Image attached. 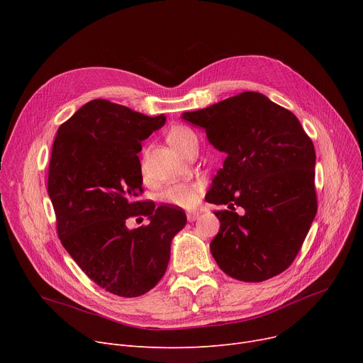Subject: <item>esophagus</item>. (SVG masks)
<instances>
[{"label":"esophagus","instance_id":"1","mask_svg":"<svg viewBox=\"0 0 363 363\" xmlns=\"http://www.w3.org/2000/svg\"><path fill=\"white\" fill-rule=\"evenodd\" d=\"M197 218H199V212H188V213H186V219H188L189 222L196 220Z\"/></svg>","mask_w":363,"mask_h":363}]
</instances>
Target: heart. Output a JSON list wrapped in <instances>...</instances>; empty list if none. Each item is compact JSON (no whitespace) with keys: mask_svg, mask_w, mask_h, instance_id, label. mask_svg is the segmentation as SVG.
I'll list each match as a JSON object with an SVG mask.
<instances>
[{"mask_svg":"<svg viewBox=\"0 0 363 363\" xmlns=\"http://www.w3.org/2000/svg\"><path fill=\"white\" fill-rule=\"evenodd\" d=\"M166 140L178 152H181L182 156L185 155V151L189 148V145L197 143L196 133L184 125H177L174 128H170ZM197 194L199 188L194 184H175L164 189L162 199L166 203H170L174 206L191 207L197 200Z\"/></svg>","mask_w":363,"mask_h":363,"instance_id":"obj_1","label":"heart"}]
</instances>
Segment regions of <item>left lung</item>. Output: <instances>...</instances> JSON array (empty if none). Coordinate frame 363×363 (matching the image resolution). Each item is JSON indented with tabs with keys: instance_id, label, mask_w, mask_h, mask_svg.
Listing matches in <instances>:
<instances>
[{
	"instance_id": "left-lung-1",
	"label": "left lung",
	"mask_w": 363,
	"mask_h": 363,
	"mask_svg": "<svg viewBox=\"0 0 363 363\" xmlns=\"http://www.w3.org/2000/svg\"><path fill=\"white\" fill-rule=\"evenodd\" d=\"M182 119L206 130L226 152L206 201L225 204L211 252L235 279L260 282L296 259L318 211L315 147L294 114L245 91ZM235 206H242L238 216Z\"/></svg>"
}]
</instances>
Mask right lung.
Listing matches in <instances>:
<instances>
[{"mask_svg":"<svg viewBox=\"0 0 363 363\" xmlns=\"http://www.w3.org/2000/svg\"><path fill=\"white\" fill-rule=\"evenodd\" d=\"M166 122L92 100L60 125L48 167L57 234L85 275L106 291L138 297L162 279L170 242L186 223L175 206L138 200L141 143ZM150 222L128 230L129 217Z\"/></svg>","mask_w":363,"mask_h":363,"instance_id":"1","label":"right lung"}]
</instances>
